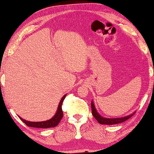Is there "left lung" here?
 I'll use <instances>...</instances> for the list:
<instances>
[{
  "label": "left lung",
  "mask_w": 154,
  "mask_h": 154,
  "mask_svg": "<svg viewBox=\"0 0 154 154\" xmlns=\"http://www.w3.org/2000/svg\"><path fill=\"white\" fill-rule=\"evenodd\" d=\"M91 107H92V112L93 116L94 117L95 119L98 121L99 124H106V125H113V124H117L119 123H122L125 121H126L127 119L131 118V117L133 116L134 113H132L130 116H128L126 117H124V118H113V119H109V118H103L102 116H100L98 113L96 111L95 106L94 105V103L92 102L91 103Z\"/></svg>",
  "instance_id": "8db88e82"
}]
</instances>
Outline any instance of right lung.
I'll list each match as a JSON object with an SVG mask.
<instances>
[{"instance_id": "right-lung-1", "label": "right lung", "mask_w": 154, "mask_h": 154, "mask_svg": "<svg viewBox=\"0 0 154 154\" xmlns=\"http://www.w3.org/2000/svg\"><path fill=\"white\" fill-rule=\"evenodd\" d=\"M66 97V95H64L63 97L62 98L60 102L59 103L58 110H57L56 113L55 114L53 118H51L49 120L45 121V122H29L25 119H22L19 116L21 120H22L24 123L28 126L30 127H34V128H53L56 126L60 123L61 121L62 118H63V111L62 109V105L63 103L64 99Z\"/></svg>"}]
</instances>
